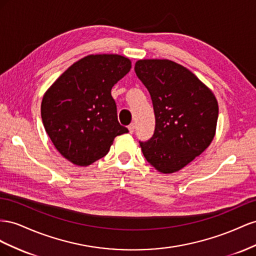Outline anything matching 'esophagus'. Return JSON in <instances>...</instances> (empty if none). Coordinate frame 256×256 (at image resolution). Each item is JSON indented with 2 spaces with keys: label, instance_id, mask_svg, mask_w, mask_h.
Masks as SVG:
<instances>
[{
  "label": "esophagus",
  "instance_id": "esophagus-1",
  "mask_svg": "<svg viewBox=\"0 0 256 256\" xmlns=\"http://www.w3.org/2000/svg\"><path fill=\"white\" fill-rule=\"evenodd\" d=\"M128 130H130V134L134 133V130H135V123H130V126H128Z\"/></svg>",
  "mask_w": 256,
  "mask_h": 256
}]
</instances>
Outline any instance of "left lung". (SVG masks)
<instances>
[{"label": "left lung", "mask_w": 256, "mask_h": 256, "mask_svg": "<svg viewBox=\"0 0 256 256\" xmlns=\"http://www.w3.org/2000/svg\"><path fill=\"white\" fill-rule=\"evenodd\" d=\"M135 72L150 93L156 116L154 133L140 142L142 151L158 172H178L212 142L218 100L191 70L170 60H140Z\"/></svg>", "instance_id": "left-lung-1"}]
</instances>
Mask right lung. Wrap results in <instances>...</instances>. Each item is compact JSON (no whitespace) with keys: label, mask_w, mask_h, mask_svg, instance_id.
<instances>
[{"label":"right lung","mask_w":256,"mask_h":256,"mask_svg":"<svg viewBox=\"0 0 256 256\" xmlns=\"http://www.w3.org/2000/svg\"><path fill=\"white\" fill-rule=\"evenodd\" d=\"M132 65L119 54H91L70 66L44 94L40 112L56 150L72 164L105 156L114 137L128 133L116 116L112 86Z\"/></svg>","instance_id":"right-lung-1"}]
</instances>
